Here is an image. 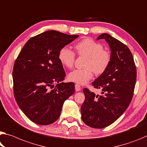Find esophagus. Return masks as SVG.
Masks as SVG:
<instances>
[{
  "mask_svg": "<svg viewBox=\"0 0 147 147\" xmlns=\"http://www.w3.org/2000/svg\"><path fill=\"white\" fill-rule=\"evenodd\" d=\"M80 89H81L80 86L78 84H75V90L76 91V92H79V91L80 90Z\"/></svg>",
  "mask_w": 147,
  "mask_h": 147,
  "instance_id": "esophagus-1",
  "label": "esophagus"
}]
</instances>
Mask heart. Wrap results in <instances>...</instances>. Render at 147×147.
Returning <instances> with one entry per match:
<instances>
[{
  "instance_id": "b5f03b06",
  "label": "heart",
  "mask_w": 147,
  "mask_h": 147,
  "mask_svg": "<svg viewBox=\"0 0 147 147\" xmlns=\"http://www.w3.org/2000/svg\"><path fill=\"white\" fill-rule=\"evenodd\" d=\"M76 53L79 55L87 57L85 69H74L70 72L68 78L71 82L84 84L93 78L94 72L96 74H102L106 71L111 62L112 55L109 50H104L103 45L92 38H84L74 45ZM75 53L67 46L60 49L58 59L67 68L73 67L75 61Z\"/></svg>"
}]
</instances>
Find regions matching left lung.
Here are the masks:
<instances>
[{
    "mask_svg": "<svg viewBox=\"0 0 147 147\" xmlns=\"http://www.w3.org/2000/svg\"><path fill=\"white\" fill-rule=\"evenodd\" d=\"M99 39H105L110 46L111 62L92 83L94 88L101 90V94L84 88L85 100L81 107L82 121L94 128L109 126L124 113L131 103L137 77L134 57L127 46L107 33L99 35L97 40Z\"/></svg>",
    "mask_w": 147,
    "mask_h": 147,
    "instance_id": "left-lung-1",
    "label": "left lung"
}]
</instances>
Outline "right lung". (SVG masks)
Returning a JSON list of instances; mask_svg holds the SVG:
<instances>
[{"mask_svg":"<svg viewBox=\"0 0 147 147\" xmlns=\"http://www.w3.org/2000/svg\"><path fill=\"white\" fill-rule=\"evenodd\" d=\"M78 37L57 31L44 32L30 38L16 59L12 72L16 101L35 124L55 122L65 101L74 93V83L61 82L65 72L58 52Z\"/></svg>","mask_w":147,"mask_h":147,"instance_id":"obj_1","label":"right lung"}]
</instances>
